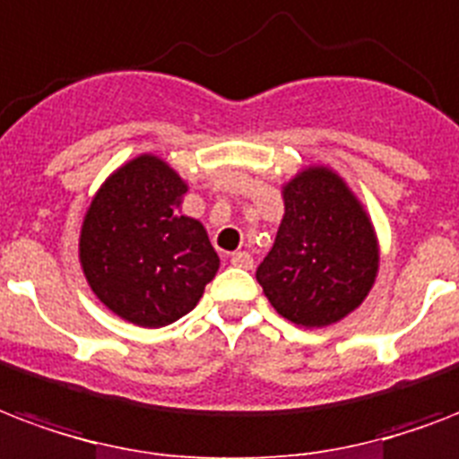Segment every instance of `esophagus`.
<instances>
[{"label": "esophagus", "mask_w": 459, "mask_h": 459, "mask_svg": "<svg viewBox=\"0 0 459 459\" xmlns=\"http://www.w3.org/2000/svg\"><path fill=\"white\" fill-rule=\"evenodd\" d=\"M230 264L240 269H253V255L250 253H233L230 255Z\"/></svg>", "instance_id": "34e87169"}]
</instances>
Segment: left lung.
Masks as SVG:
<instances>
[{
  "label": "left lung",
  "mask_w": 459,
  "mask_h": 459,
  "mask_svg": "<svg viewBox=\"0 0 459 459\" xmlns=\"http://www.w3.org/2000/svg\"><path fill=\"white\" fill-rule=\"evenodd\" d=\"M284 219L257 281L276 313L303 327L342 320L368 296L377 243L342 178L307 168L284 187Z\"/></svg>",
  "instance_id": "1"
}]
</instances>
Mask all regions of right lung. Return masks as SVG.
Returning a JSON list of instances; mask_svg holds the SVG:
<instances>
[{
  "label": "right lung",
  "instance_id": "obj_1",
  "mask_svg": "<svg viewBox=\"0 0 459 459\" xmlns=\"http://www.w3.org/2000/svg\"><path fill=\"white\" fill-rule=\"evenodd\" d=\"M185 192L173 168L139 156L108 178L83 219L79 257L91 289L139 327L190 313L219 269L204 226L178 212Z\"/></svg>",
  "mask_w": 459,
  "mask_h": 459
}]
</instances>
